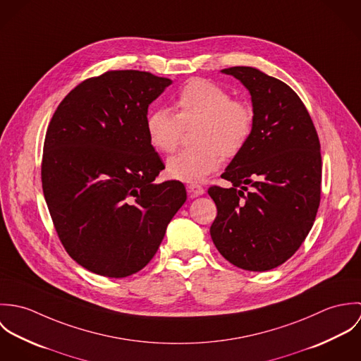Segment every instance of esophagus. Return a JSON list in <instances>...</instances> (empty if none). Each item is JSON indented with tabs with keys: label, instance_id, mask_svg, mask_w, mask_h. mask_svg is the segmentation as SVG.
Segmentation results:
<instances>
[{
	"label": "esophagus",
	"instance_id": "obj_1",
	"mask_svg": "<svg viewBox=\"0 0 361 361\" xmlns=\"http://www.w3.org/2000/svg\"><path fill=\"white\" fill-rule=\"evenodd\" d=\"M188 192L192 195V196H202V195H204V188L203 186H200V185H197V183H192V185H189L188 186Z\"/></svg>",
	"mask_w": 361,
	"mask_h": 361
}]
</instances>
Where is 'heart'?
Instances as JSON below:
<instances>
[{"label":"heart","mask_w":361,"mask_h":361,"mask_svg":"<svg viewBox=\"0 0 361 361\" xmlns=\"http://www.w3.org/2000/svg\"><path fill=\"white\" fill-rule=\"evenodd\" d=\"M173 111L158 108L146 119L150 145L159 153H172L185 129L192 126L193 147L166 161L169 176L183 182H200L216 171L224 155L239 154L247 145L255 125L253 108L216 83L204 79L189 82L176 96Z\"/></svg>","instance_id":"heart-1"}]
</instances>
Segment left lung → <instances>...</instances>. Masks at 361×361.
<instances>
[{
    "label": "left lung",
    "mask_w": 361,
    "mask_h": 361,
    "mask_svg": "<svg viewBox=\"0 0 361 361\" xmlns=\"http://www.w3.org/2000/svg\"><path fill=\"white\" fill-rule=\"evenodd\" d=\"M221 72L249 90L255 125L221 175L232 188L208 189L216 206L209 233L231 264L262 272L292 257L314 224L321 200L319 140L309 111L286 83L252 66Z\"/></svg>",
    "instance_id": "8db88e82"
}]
</instances>
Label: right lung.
Wrapping results in <instances>:
<instances>
[{
  "label": "right lung",
  "mask_w": 361,
  "mask_h": 361,
  "mask_svg": "<svg viewBox=\"0 0 361 361\" xmlns=\"http://www.w3.org/2000/svg\"><path fill=\"white\" fill-rule=\"evenodd\" d=\"M172 83L142 71H108L78 85L49 125L42 183L68 255L83 268L125 278L154 257L186 202L146 132L149 105Z\"/></svg>",
  "instance_id": "obj_1"
}]
</instances>
